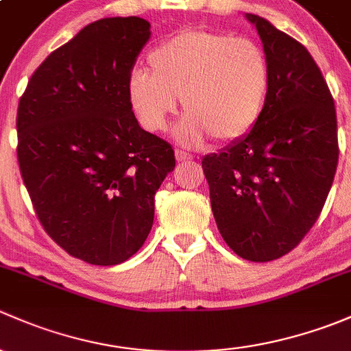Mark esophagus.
Instances as JSON below:
<instances>
[{
	"instance_id": "1",
	"label": "esophagus",
	"mask_w": 351,
	"mask_h": 351,
	"mask_svg": "<svg viewBox=\"0 0 351 351\" xmlns=\"http://www.w3.org/2000/svg\"><path fill=\"white\" fill-rule=\"evenodd\" d=\"M176 158H177V162H189V160H193V155H189L187 152L177 149L176 150Z\"/></svg>"
}]
</instances>
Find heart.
<instances>
[{
    "label": "heart",
    "mask_w": 351,
    "mask_h": 351,
    "mask_svg": "<svg viewBox=\"0 0 351 351\" xmlns=\"http://www.w3.org/2000/svg\"><path fill=\"white\" fill-rule=\"evenodd\" d=\"M149 69L135 67L126 95L140 126L164 132L180 96L186 114L176 136L187 147L208 136L231 142L260 120L270 89V62L252 38L223 32L186 30L154 49Z\"/></svg>",
    "instance_id": "obj_1"
}]
</instances>
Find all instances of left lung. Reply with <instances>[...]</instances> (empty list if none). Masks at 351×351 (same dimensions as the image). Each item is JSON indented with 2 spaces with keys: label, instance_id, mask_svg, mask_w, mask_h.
Listing matches in <instances>:
<instances>
[{
  "label": "left lung",
  "instance_id": "8db88e82",
  "mask_svg": "<svg viewBox=\"0 0 351 351\" xmlns=\"http://www.w3.org/2000/svg\"><path fill=\"white\" fill-rule=\"evenodd\" d=\"M270 62L265 108L247 135L202 158L226 245L250 262L289 254L313 228L338 165L335 101L306 47L256 14Z\"/></svg>",
  "mask_w": 351,
  "mask_h": 351
}]
</instances>
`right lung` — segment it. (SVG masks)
<instances>
[{
  "label": "right lung",
  "instance_id": "add662e5",
  "mask_svg": "<svg viewBox=\"0 0 351 351\" xmlns=\"http://www.w3.org/2000/svg\"><path fill=\"white\" fill-rule=\"evenodd\" d=\"M149 38L138 16L89 23L43 60L18 103V164L35 213L60 248L93 265L140 250L176 167L171 143L140 128L126 95Z\"/></svg>",
  "mask_w": 351,
  "mask_h": 351
}]
</instances>
